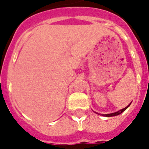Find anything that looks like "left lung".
Masks as SVG:
<instances>
[{
    "label": "left lung",
    "instance_id": "1",
    "mask_svg": "<svg viewBox=\"0 0 149 149\" xmlns=\"http://www.w3.org/2000/svg\"><path fill=\"white\" fill-rule=\"evenodd\" d=\"M130 105H128L127 107H125L124 109H121V110H119L118 111H116V112H114V113H111V114H102V116H105V117H112V116H117V115H118V114H121L122 112H124V111H125L126 109H127L128 107H129L130 105ZM96 114H98V113H96Z\"/></svg>",
    "mask_w": 149,
    "mask_h": 149
}]
</instances>
